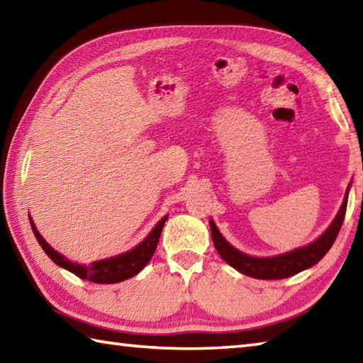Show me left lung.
<instances>
[{
	"instance_id": "obj_1",
	"label": "left lung",
	"mask_w": 363,
	"mask_h": 363,
	"mask_svg": "<svg viewBox=\"0 0 363 363\" xmlns=\"http://www.w3.org/2000/svg\"><path fill=\"white\" fill-rule=\"evenodd\" d=\"M347 195H350V187H347L345 194L342 208H340L338 214L335 216V218H333V222L330 223L329 228L325 230L321 236L315 240V242H311L308 245L296 248L293 252L277 255V257H269V258L250 257V255H245L242 252H239L238 248H234L228 240L220 234L214 220H209L211 236H212V240H214L216 250L218 252L220 257L228 262L230 266L236 269V271H239L244 275L253 277V279L280 280L294 274H299L305 271V269L315 266L316 262L330 250L333 242H335L338 231L342 228L343 220H345Z\"/></svg>"
}]
</instances>
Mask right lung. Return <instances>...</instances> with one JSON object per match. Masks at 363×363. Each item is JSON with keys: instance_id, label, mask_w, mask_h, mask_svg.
Here are the masks:
<instances>
[{"instance_id": "obj_1", "label": "right lung", "mask_w": 363, "mask_h": 363, "mask_svg": "<svg viewBox=\"0 0 363 363\" xmlns=\"http://www.w3.org/2000/svg\"><path fill=\"white\" fill-rule=\"evenodd\" d=\"M167 218H168L167 216L163 217L160 222L154 226V230L147 234V238L143 240V242L138 244L137 247H133L132 250L116 255V257L106 258V259L94 261L88 266L78 264V262L70 261L66 257H62L61 253L53 250V248L45 242V239L40 236V233L38 231V228H35L31 217H30V223H31V230L34 233V236L38 239V242L40 244L42 248H44L47 257L52 259L55 264H58L62 269H67L69 272L75 274L83 280H89L92 283H102V285H111V283H119L130 279V277H135L147 264L149 259L152 258L155 248H157L163 225H165Z\"/></svg>"}]
</instances>
